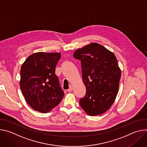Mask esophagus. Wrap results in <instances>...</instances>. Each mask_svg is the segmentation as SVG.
Masks as SVG:
<instances>
[{"instance_id":"34e87169","label":"esophagus","mask_w":147,"mask_h":147,"mask_svg":"<svg viewBox=\"0 0 147 147\" xmlns=\"http://www.w3.org/2000/svg\"><path fill=\"white\" fill-rule=\"evenodd\" d=\"M72 90H73V86H70L67 91H68L69 92H71V91H72Z\"/></svg>"}]
</instances>
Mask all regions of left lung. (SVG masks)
Listing matches in <instances>:
<instances>
[{"label":"left lung","mask_w":147,"mask_h":147,"mask_svg":"<svg viewBox=\"0 0 147 147\" xmlns=\"http://www.w3.org/2000/svg\"><path fill=\"white\" fill-rule=\"evenodd\" d=\"M81 61L82 77L86 88V95L80 105L88 115L107 112L117 96L121 70L115 55L97 43L76 50L73 55Z\"/></svg>","instance_id":"obj_1"}]
</instances>
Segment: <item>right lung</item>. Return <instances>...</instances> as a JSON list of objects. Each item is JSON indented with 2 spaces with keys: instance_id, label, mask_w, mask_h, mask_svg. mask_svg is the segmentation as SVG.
<instances>
[{
  "instance_id": "1",
  "label": "right lung",
  "mask_w": 147,
  "mask_h": 147,
  "mask_svg": "<svg viewBox=\"0 0 147 147\" xmlns=\"http://www.w3.org/2000/svg\"><path fill=\"white\" fill-rule=\"evenodd\" d=\"M60 57V53H35L21 67V90L26 101L35 111L49 112L59 104L65 95L55 74Z\"/></svg>"
}]
</instances>
